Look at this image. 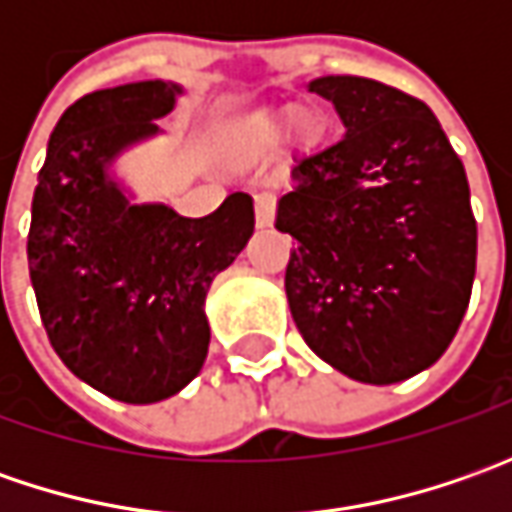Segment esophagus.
I'll return each mask as SVG.
<instances>
[{
	"instance_id": "esophagus-1",
	"label": "esophagus",
	"mask_w": 512,
	"mask_h": 512,
	"mask_svg": "<svg viewBox=\"0 0 512 512\" xmlns=\"http://www.w3.org/2000/svg\"><path fill=\"white\" fill-rule=\"evenodd\" d=\"M273 216H276V202L270 193H256V225L270 227L273 225Z\"/></svg>"
}]
</instances>
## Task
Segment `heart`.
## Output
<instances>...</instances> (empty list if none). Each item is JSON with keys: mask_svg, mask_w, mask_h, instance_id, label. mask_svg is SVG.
Returning a JSON list of instances; mask_svg holds the SVG:
<instances>
[{"mask_svg": "<svg viewBox=\"0 0 512 512\" xmlns=\"http://www.w3.org/2000/svg\"><path fill=\"white\" fill-rule=\"evenodd\" d=\"M250 136H253L259 145H267V142H273V139H276V128H273V125H267V122H256V125L250 128Z\"/></svg>", "mask_w": 512, "mask_h": 512, "instance_id": "obj_1", "label": "heart"}]
</instances>
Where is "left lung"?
<instances>
[{"label":"left lung","mask_w":512,"mask_h":512,"mask_svg":"<svg viewBox=\"0 0 512 512\" xmlns=\"http://www.w3.org/2000/svg\"><path fill=\"white\" fill-rule=\"evenodd\" d=\"M342 119L339 142L293 159L276 227L307 347L364 384H396L442 359L476 276L462 159L424 102L364 76L307 85Z\"/></svg>","instance_id":"left-lung-1"}]
</instances>
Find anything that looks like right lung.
<instances>
[{
	"label": "right lung",
	"mask_w": 512,
	"mask_h": 512,
	"mask_svg": "<svg viewBox=\"0 0 512 512\" xmlns=\"http://www.w3.org/2000/svg\"><path fill=\"white\" fill-rule=\"evenodd\" d=\"M182 85L165 79L93 90L50 133L33 190L28 267L42 325L73 376L110 399L153 404L193 382L207 359L205 299L253 236V199L230 193L202 219L136 205L113 173L162 133Z\"/></svg>",
	"instance_id": "add662e5"
}]
</instances>
